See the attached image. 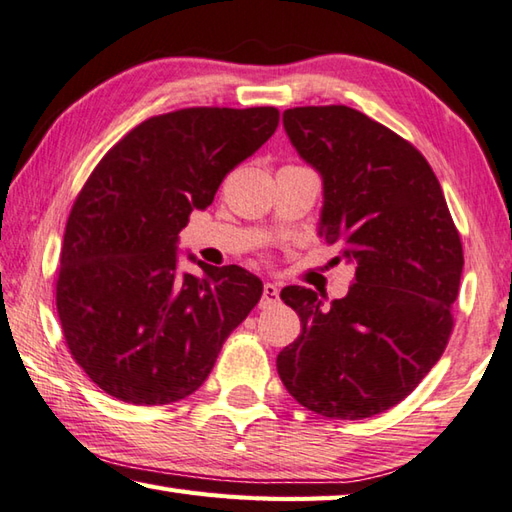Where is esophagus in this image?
Masks as SVG:
<instances>
[{"instance_id": "1", "label": "esophagus", "mask_w": 512, "mask_h": 512, "mask_svg": "<svg viewBox=\"0 0 512 512\" xmlns=\"http://www.w3.org/2000/svg\"><path fill=\"white\" fill-rule=\"evenodd\" d=\"M277 300H280V291H277V286L266 282L262 291V306H273Z\"/></svg>"}]
</instances>
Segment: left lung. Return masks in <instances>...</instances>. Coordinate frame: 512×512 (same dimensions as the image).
Segmentation results:
<instances>
[{
	"label": "left lung",
	"instance_id": "obj_1",
	"mask_svg": "<svg viewBox=\"0 0 512 512\" xmlns=\"http://www.w3.org/2000/svg\"><path fill=\"white\" fill-rule=\"evenodd\" d=\"M284 129L320 174V235L345 244L356 280L329 309L311 288H282L302 333L277 374L306 410L369 418L412 394L448 345L459 232L430 163L392 129L345 105L286 109Z\"/></svg>",
	"mask_w": 512,
	"mask_h": 512
}]
</instances>
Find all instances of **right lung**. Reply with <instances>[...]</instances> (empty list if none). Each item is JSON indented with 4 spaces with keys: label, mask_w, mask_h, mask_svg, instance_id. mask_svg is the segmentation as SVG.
<instances>
[{
    "label": "right lung",
    "mask_w": 512,
    "mask_h": 512,
    "mask_svg": "<svg viewBox=\"0 0 512 512\" xmlns=\"http://www.w3.org/2000/svg\"><path fill=\"white\" fill-rule=\"evenodd\" d=\"M280 123L275 107L154 116L102 156L73 203L55 302L71 356L102 392L167 405L197 392L262 297L241 266L179 271V232Z\"/></svg>",
    "instance_id": "1"
}]
</instances>
